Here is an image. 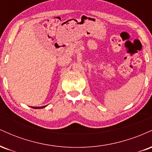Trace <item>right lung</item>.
I'll return each instance as SVG.
<instances>
[{"instance_id": "right-lung-1", "label": "right lung", "mask_w": 152, "mask_h": 152, "mask_svg": "<svg viewBox=\"0 0 152 152\" xmlns=\"http://www.w3.org/2000/svg\"><path fill=\"white\" fill-rule=\"evenodd\" d=\"M45 106H41V107H32V108H34V109H42V108H44Z\"/></svg>"}]
</instances>
